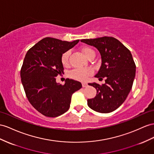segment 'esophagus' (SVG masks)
<instances>
[{
    "label": "esophagus",
    "mask_w": 154,
    "mask_h": 154,
    "mask_svg": "<svg viewBox=\"0 0 154 154\" xmlns=\"http://www.w3.org/2000/svg\"><path fill=\"white\" fill-rule=\"evenodd\" d=\"M82 87H86V86H87V84H86V82H82Z\"/></svg>",
    "instance_id": "1"
}]
</instances>
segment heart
Returning <instances> with one entry per match:
<instances>
[{"label": "heart", "instance_id": "1", "mask_svg": "<svg viewBox=\"0 0 154 154\" xmlns=\"http://www.w3.org/2000/svg\"><path fill=\"white\" fill-rule=\"evenodd\" d=\"M82 52L84 53L85 56L88 58L91 56L92 54H95L94 51L89 48V47H85L82 49ZM70 51H66L65 53L62 54L61 57V62L62 64L64 66H67L69 64V57L70 55ZM91 74V70L90 69H80L77 68L74 69L69 73V75L74 79L79 81H85L86 78Z\"/></svg>", "mask_w": 154, "mask_h": 154}]
</instances>
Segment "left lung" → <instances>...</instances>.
Listing matches in <instances>:
<instances>
[{"instance_id":"obj_1","label":"left lung","mask_w":154,"mask_h":154,"mask_svg":"<svg viewBox=\"0 0 154 154\" xmlns=\"http://www.w3.org/2000/svg\"><path fill=\"white\" fill-rule=\"evenodd\" d=\"M95 47L101 57V66L95 77L105 78V83H89L97 90L96 97L88 99V107L101 113L115 111L124 103L131 90L136 66L130 51L113 37L81 39ZM102 78H101L100 77Z\"/></svg>"}]
</instances>
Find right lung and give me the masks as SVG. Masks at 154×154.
Masks as SVG:
<instances>
[{
    "mask_svg": "<svg viewBox=\"0 0 154 154\" xmlns=\"http://www.w3.org/2000/svg\"><path fill=\"white\" fill-rule=\"evenodd\" d=\"M79 42L47 37L27 51L21 69V82L30 104L43 115L57 117L65 113L72 94L82 87L80 82L69 79L64 85L56 82L64 71L62 54Z\"/></svg>",
    "mask_w": 154,
    "mask_h": 154,
    "instance_id": "obj_1",
    "label": "right lung"
}]
</instances>
